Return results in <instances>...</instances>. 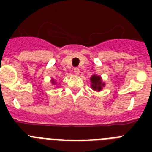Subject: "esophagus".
Wrapping results in <instances>:
<instances>
[{
  "instance_id": "obj_1",
  "label": "esophagus",
  "mask_w": 152,
  "mask_h": 152,
  "mask_svg": "<svg viewBox=\"0 0 152 152\" xmlns=\"http://www.w3.org/2000/svg\"><path fill=\"white\" fill-rule=\"evenodd\" d=\"M74 72H75V74H76V75H79V73H80V69H79L78 68H75V69H74Z\"/></svg>"
}]
</instances>
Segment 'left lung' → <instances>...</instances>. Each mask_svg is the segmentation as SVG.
I'll use <instances>...</instances> for the list:
<instances>
[{
	"label": "left lung",
	"mask_w": 152,
	"mask_h": 152,
	"mask_svg": "<svg viewBox=\"0 0 152 152\" xmlns=\"http://www.w3.org/2000/svg\"><path fill=\"white\" fill-rule=\"evenodd\" d=\"M91 89H93L95 91H101L102 90V88L105 87L106 83L102 81V77L97 74H94L91 76Z\"/></svg>",
	"instance_id": "1"
}]
</instances>
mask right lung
<instances>
[{
	"label": "right lung",
	"instance_id": "1",
	"mask_svg": "<svg viewBox=\"0 0 152 152\" xmlns=\"http://www.w3.org/2000/svg\"><path fill=\"white\" fill-rule=\"evenodd\" d=\"M51 83H52L53 85H55V84L57 83V82H56L53 79H51Z\"/></svg>",
	"mask_w": 152,
	"mask_h": 152
}]
</instances>
